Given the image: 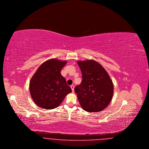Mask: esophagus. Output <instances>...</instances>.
<instances>
[{"mask_svg": "<svg viewBox=\"0 0 149 149\" xmlns=\"http://www.w3.org/2000/svg\"><path fill=\"white\" fill-rule=\"evenodd\" d=\"M70 87H71V89H72V92H74V86L73 85H71V86H70Z\"/></svg>", "mask_w": 149, "mask_h": 149, "instance_id": "34e87169", "label": "esophagus"}]
</instances>
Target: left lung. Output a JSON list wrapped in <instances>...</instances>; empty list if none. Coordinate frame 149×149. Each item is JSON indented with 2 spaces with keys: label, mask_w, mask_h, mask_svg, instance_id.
<instances>
[{
  "label": "left lung",
  "mask_w": 149,
  "mask_h": 149,
  "mask_svg": "<svg viewBox=\"0 0 149 149\" xmlns=\"http://www.w3.org/2000/svg\"><path fill=\"white\" fill-rule=\"evenodd\" d=\"M82 81L75 88L79 104L88 112H99L110 104L114 85L107 71L95 60L78 61Z\"/></svg>",
  "instance_id": "obj_1"
}]
</instances>
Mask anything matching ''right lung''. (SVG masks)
<instances>
[{
    "instance_id": "1",
    "label": "right lung",
    "mask_w": 149,
    "mask_h": 149,
    "mask_svg": "<svg viewBox=\"0 0 149 149\" xmlns=\"http://www.w3.org/2000/svg\"><path fill=\"white\" fill-rule=\"evenodd\" d=\"M66 61L56 58L43 62L30 80L29 90L34 102L45 109L56 108L72 90L61 71Z\"/></svg>"
}]
</instances>
